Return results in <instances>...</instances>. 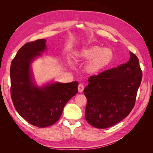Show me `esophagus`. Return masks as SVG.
Here are the masks:
<instances>
[{"label": "esophagus", "instance_id": "esophagus-1", "mask_svg": "<svg viewBox=\"0 0 153 153\" xmlns=\"http://www.w3.org/2000/svg\"><path fill=\"white\" fill-rule=\"evenodd\" d=\"M84 86L83 84H80L79 85H78V92H82L83 91H84Z\"/></svg>", "mask_w": 153, "mask_h": 153}]
</instances>
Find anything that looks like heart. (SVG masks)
<instances>
[{"label":"heart","mask_w":153,"mask_h":153,"mask_svg":"<svg viewBox=\"0 0 153 153\" xmlns=\"http://www.w3.org/2000/svg\"><path fill=\"white\" fill-rule=\"evenodd\" d=\"M114 58L112 50L105 48L101 49L98 46L83 48L77 53V61L85 62L86 73L91 75H95L102 71L112 62Z\"/></svg>","instance_id":"b5f03b06"}]
</instances>
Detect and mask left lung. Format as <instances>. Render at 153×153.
<instances>
[{"label":"left lung","mask_w":153,"mask_h":153,"mask_svg":"<svg viewBox=\"0 0 153 153\" xmlns=\"http://www.w3.org/2000/svg\"><path fill=\"white\" fill-rule=\"evenodd\" d=\"M126 63L89 78L84 92L87 100L86 121L105 129L116 124L130 113L135 104L142 78L138 59L129 52Z\"/></svg>","instance_id":"8db88e82"}]
</instances>
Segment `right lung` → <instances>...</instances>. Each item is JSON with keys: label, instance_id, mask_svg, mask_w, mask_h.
<instances>
[{"label": "right lung", "instance_id": "obj_1", "mask_svg": "<svg viewBox=\"0 0 153 153\" xmlns=\"http://www.w3.org/2000/svg\"><path fill=\"white\" fill-rule=\"evenodd\" d=\"M47 40L25 44L18 51L10 68L11 96L14 106L35 126H52L61 117L64 106L78 92V82H55L38 87L33 81L30 64L47 49Z\"/></svg>", "mask_w": 153, "mask_h": 153}]
</instances>
